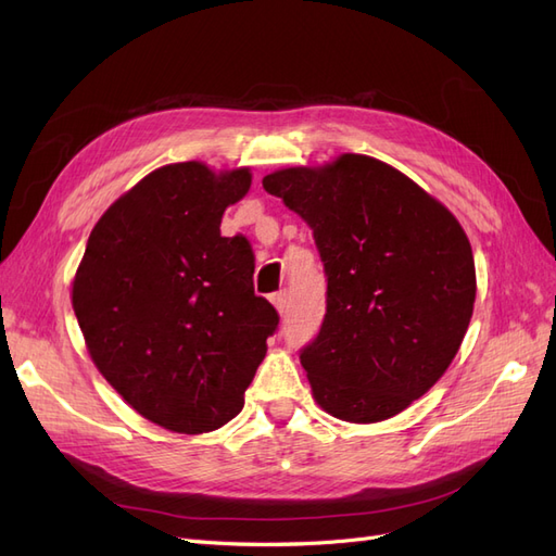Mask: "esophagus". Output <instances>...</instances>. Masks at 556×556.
<instances>
[{
  "label": "esophagus",
  "mask_w": 556,
  "mask_h": 556,
  "mask_svg": "<svg viewBox=\"0 0 556 556\" xmlns=\"http://www.w3.org/2000/svg\"><path fill=\"white\" fill-rule=\"evenodd\" d=\"M271 304L278 308V313L282 315L285 311H288V290H278V292H274L271 294Z\"/></svg>",
  "instance_id": "34e87169"
}]
</instances>
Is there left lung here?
I'll list each match as a JSON object with an SVG mask.
<instances>
[{
	"label": "left lung",
	"instance_id": "left-lung-1",
	"mask_svg": "<svg viewBox=\"0 0 556 556\" xmlns=\"http://www.w3.org/2000/svg\"><path fill=\"white\" fill-rule=\"evenodd\" d=\"M262 185L311 225L325 264L327 313L299 350L317 403L364 425L408 408L445 374L473 315L476 264L462 225L366 155Z\"/></svg>",
	"mask_w": 556,
	"mask_h": 556
}]
</instances>
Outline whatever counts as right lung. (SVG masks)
I'll list each match as a JSON object with an SVG mask.
<instances>
[{"mask_svg": "<svg viewBox=\"0 0 556 556\" xmlns=\"http://www.w3.org/2000/svg\"><path fill=\"white\" fill-rule=\"evenodd\" d=\"M250 172L199 162L162 166L115 201L90 233L74 313L102 376L150 422L178 433L220 429L278 329L255 294V252L220 237Z\"/></svg>", "mask_w": 556, "mask_h": 556, "instance_id": "add662e5", "label": "right lung"}]
</instances>
